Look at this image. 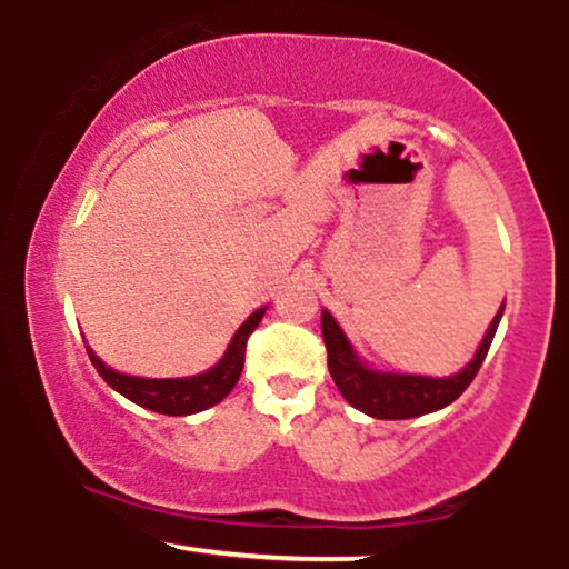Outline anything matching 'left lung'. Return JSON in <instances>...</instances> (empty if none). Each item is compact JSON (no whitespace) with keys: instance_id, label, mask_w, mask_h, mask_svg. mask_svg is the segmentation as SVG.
Masks as SVG:
<instances>
[{"instance_id":"1","label":"left lung","mask_w":569,"mask_h":569,"mask_svg":"<svg viewBox=\"0 0 569 569\" xmlns=\"http://www.w3.org/2000/svg\"><path fill=\"white\" fill-rule=\"evenodd\" d=\"M501 311L493 316L489 331H486L481 348H478L476 358L462 368L457 376H447V379H431V376H408V373H379L371 371L360 363L356 352H352L348 337L337 327L329 311L321 313V335L323 345L329 352V373L335 379L337 389L342 392L352 408L363 410L366 416L381 418V420H402V418H418L426 412L447 408L455 402L470 381L476 379L478 368L483 366L486 352L491 348V339L497 335Z\"/></svg>"}]
</instances>
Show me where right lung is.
Masks as SVG:
<instances>
[{"label": "right lung", "mask_w": 569, "mask_h": 569, "mask_svg": "<svg viewBox=\"0 0 569 569\" xmlns=\"http://www.w3.org/2000/svg\"><path fill=\"white\" fill-rule=\"evenodd\" d=\"M263 313H267V308H258L256 313L248 316V321L232 337L224 358L211 371L188 376V379H140V376H124L101 363L91 348L86 350L93 368L101 373V379L112 389H117V392L128 397V400L140 405V408L161 412V416H190V412L211 408V405L221 402L232 392V387L238 383L242 373V363H246L248 337L253 335V329L258 327Z\"/></svg>", "instance_id": "1"}]
</instances>
